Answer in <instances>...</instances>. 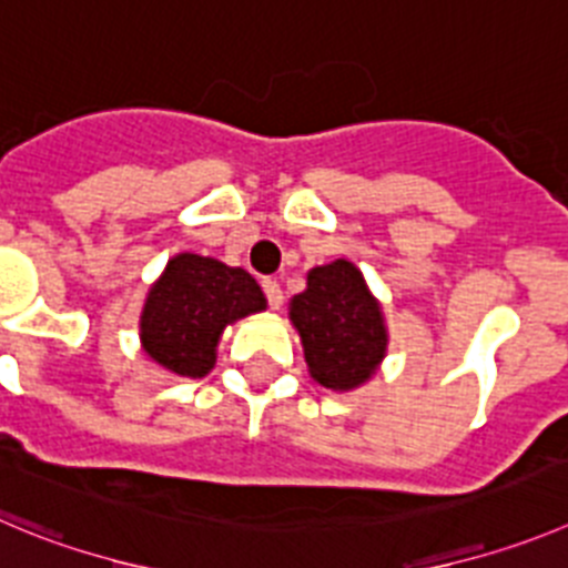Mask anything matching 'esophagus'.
<instances>
[{
	"instance_id": "1",
	"label": "esophagus",
	"mask_w": 568,
	"mask_h": 568,
	"mask_svg": "<svg viewBox=\"0 0 568 568\" xmlns=\"http://www.w3.org/2000/svg\"><path fill=\"white\" fill-rule=\"evenodd\" d=\"M263 291H266V300H268V305H272V308L277 311L280 305H283V288H280V283H277V280H272V277H266V280H263Z\"/></svg>"
}]
</instances>
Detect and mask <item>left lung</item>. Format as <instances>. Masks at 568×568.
<instances>
[{
    "label": "left lung",
    "mask_w": 568,
    "mask_h": 568,
    "mask_svg": "<svg viewBox=\"0 0 568 568\" xmlns=\"http://www.w3.org/2000/svg\"><path fill=\"white\" fill-rule=\"evenodd\" d=\"M311 378L333 392L367 384L386 358L389 327L362 268L338 257L308 272V285L288 302Z\"/></svg>",
    "instance_id": "1"
}]
</instances>
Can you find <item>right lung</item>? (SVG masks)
<instances>
[{"mask_svg":"<svg viewBox=\"0 0 568 568\" xmlns=\"http://www.w3.org/2000/svg\"><path fill=\"white\" fill-rule=\"evenodd\" d=\"M266 294L246 268L182 252L148 288L140 314L142 353L164 373L204 378L215 367L221 333L266 311Z\"/></svg>","mask_w":568,"mask_h":568,"instance_id":"add662e5","label":"right lung"}]
</instances>
